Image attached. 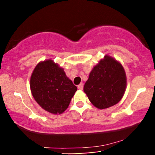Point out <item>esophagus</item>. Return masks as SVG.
I'll use <instances>...</instances> for the list:
<instances>
[{
  "instance_id": "34e87169",
  "label": "esophagus",
  "mask_w": 155,
  "mask_h": 155,
  "mask_svg": "<svg viewBox=\"0 0 155 155\" xmlns=\"http://www.w3.org/2000/svg\"><path fill=\"white\" fill-rule=\"evenodd\" d=\"M83 86H84V84L83 83H81V84H80L78 85L77 87H78V89H79V90H82Z\"/></svg>"
}]
</instances>
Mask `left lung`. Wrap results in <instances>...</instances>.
Returning <instances> with one entry per match:
<instances>
[{
	"label": "left lung",
	"mask_w": 155,
	"mask_h": 155,
	"mask_svg": "<svg viewBox=\"0 0 155 155\" xmlns=\"http://www.w3.org/2000/svg\"><path fill=\"white\" fill-rule=\"evenodd\" d=\"M126 88V75L122 65L109 56H105L90 72L84 91L95 107L104 109L122 99Z\"/></svg>",
	"instance_id": "8db88e82"
}]
</instances>
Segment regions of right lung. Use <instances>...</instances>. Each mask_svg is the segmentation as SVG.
Listing matches in <instances>:
<instances>
[{"label": "right lung", "instance_id": "right-lung-1", "mask_svg": "<svg viewBox=\"0 0 155 155\" xmlns=\"http://www.w3.org/2000/svg\"><path fill=\"white\" fill-rule=\"evenodd\" d=\"M31 90L41 107L51 114H62L68 107L77 87L63 68L48 60L35 68L31 78Z\"/></svg>", "mask_w": 155, "mask_h": 155}]
</instances>
